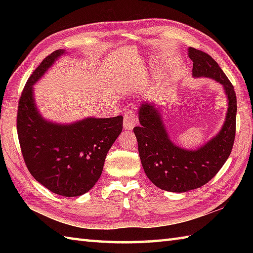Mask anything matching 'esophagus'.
<instances>
[{"instance_id": "1", "label": "esophagus", "mask_w": 253, "mask_h": 253, "mask_svg": "<svg viewBox=\"0 0 253 253\" xmlns=\"http://www.w3.org/2000/svg\"><path fill=\"white\" fill-rule=\"evenodd\" d=\"M137 124V118L133 115V113L130 111H127L124 115V128L125 129H132Z\"/></svg>"}]
</instances>
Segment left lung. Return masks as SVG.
Segmentation results:
<instances>
[{"label": "left lung", "mask_w": 253, "mask_h": 253, "mask_svg": "<svg viewBox=\"0 0 253 253\" xmlns=\"http://www.w3.org/2000/svg\"><path fill=\"white\" fill-rule=\"evenodd\" d=\"M188 55L193 63V77L212 78L223 85L228 109L217 135L192 151L177 147L170 140L158 107L153 103L144 102L139 107L140 126L133 128V132L144 173L160 189L171 192L197 189L211 180L232 152L236 133L237 100L234 85L206 52L189 47Z\"/></svg>", "instance_id": "8db88e82"}]
</instances>
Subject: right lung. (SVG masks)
Masks as SVG:
<instances>
[{
  "label": "right lung",
  "instance_id": "1",
  "mask_svg": "<svg viewBox=\"0 0 253 253\" xmlns=\"http://www.w3.org/2000/svg\"><path fill=\"white\" fill-rule=\"evenodd\" d=\"M64 50L41 62L21 92L17 133L24 161L34 178L63 197L88 192L99 180L106 154L123 129V116L88 117L69 125L45 121L37 110L34 85Z\"/></svg>",
  "mask_w": 253,
  "mask_h": 253
}]
</instances>
